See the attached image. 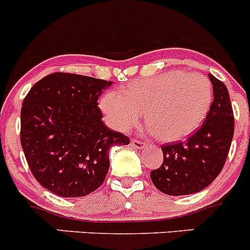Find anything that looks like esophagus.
Instances as JSON below:
<instances>
[{
    "mask_svg": "<svg viewBox=\"0 0 250 250\" xmlns=\"http://www.w3.org/2000/svg\"><path fill=\"white\" fill-rule=\"evenodd\" d=\"M145 145L146 144H145V142H142L141 140H136V139L131 140V146L135 147V148H144Z\"/></svg>",
    "mask_w": 250,
    "mask_h": 250,
    "instance_id": "obj_1",
    "label": "esophagus"
}]
</instances>
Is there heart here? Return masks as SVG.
Here are the masks:
<instances>
[{
  "mask_svg": "<svg viewBox=\"0 0 250 250\" xmlns=\"http://www.w3.org/2000/svg\"><path fill=\"white\" fill-rule=\"evenodd\" d=\"M211 82L199 73L170 71L140 78L121 91L106 92L101 108L111 126L127 131L145 110L147 130L177 141L199 129L212 103Z\"/></svg>",
  "mask_w": 250,
  "mask_h": 250,
  "instance_id": "1",
  "label": "heart"
}]
</instances>
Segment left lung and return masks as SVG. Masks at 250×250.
<instances>
[{"label":"left lung","mask_w":250,"mask_h":250,"mask_svg":"<svg viewBox=\"0 0 250 250\" xmlns=\"http://www.w3.org/2000/svg\"><path fill=\"white\" fill-rule=\"evenodd\" d=\"M213 101L200 129L187 141L162 145L163 163L151 172L154 187L167 195H189L205 189L222 170L234 134V116L227 88L208 75Z\"/></svg>","instance_id":"obj_1"}]
</instances>
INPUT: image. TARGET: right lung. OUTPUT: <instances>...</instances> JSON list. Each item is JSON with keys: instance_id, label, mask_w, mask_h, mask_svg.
<instances>
[{"instance_id": "1", "label": "right lung", "mask_w": 250, "mask_h": 250, "mask_svg": "<svg viewBox=\"0 0 250 250\" xmlns=\"http://www.w3.org/2000/svg\"><path fill=\"white\" fill-rule=\"evenodd\" d=\"M111 82L55 72L35 83L21 110V145L42 187L62 198H80L103 184L109 148L130 139L102 121V91Z\"/></svg>"}]
</instances>
